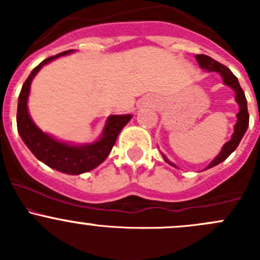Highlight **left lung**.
<instances>
[{
    "label": "left lung",
    "instance_id": "obj_1",
    "mask_svg": "<svg viewBox=\"0 0 260 260\" xmlns=\"http://www.w3.org/2000/svg\"><path fill=\"white\" fill-rule=\"evenodd\" d=\"M195 57L196 60H198L201 69L206 70V72L219 73L220 77L222 78V83H224L225 85L230 86V88L234 90L235 102H237L238 106H239V112H238L237 114V123H235L234 125V133L232 135L230 141H228V142L222 146L221 151L219 152V154H217L210 164H209V166H206L205 170H208V169H211V167L216 166V165L221 164L222 161H225V159H226L228 157H229L230 154L237 149V147L239 146L240 141H242V138L244 137V135H245L246 129H248L249 127V113H248V107H246L245 94H244L242 86H240L239 81H238V78L233 74L232 70H230L229 68L225 67V65L217 62L216 60H214L212 57L208 56V55L201 54V55H196ZM162 157H164V159L167 162V164L177 169L176 165L172 164V162L170 161L164 153H162Z\"/></svg>",
    "mask_w": 260,
    "mask_h": 260
}]
</instances>
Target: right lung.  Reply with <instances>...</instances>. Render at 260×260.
Instances as JSON below:
<instances>
[{"instance_id":"obj_1","label":"right lung","mask_w":260,"mask_h":260,"mask_svg":"<svg viewBox=\"0 0 260 260\" xmlns=\"http://www.w3.org/2000/svg\"><path fill=\"white\" fill-rule=\"evenodd\" d=\"M74 50L60 52L55 56H50L41 61L31 72L28 78L23 83L21 93L18 95L17 104V131L22 138L23 143L27 146L39 161L44 162L46 166L68 175H80L91 171L96 166L104 162L113 148L118 135L125 124L131 120L132 114L109 115L104 124L101 137L91 143L74 145L56 140L48 133L43 132L31 119L27 108V99L30 95V88L35 75L40 72L44 65L54 61L60 56L72 54Z\"/></svg>"}]
</instances>
